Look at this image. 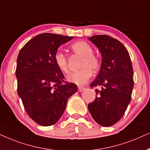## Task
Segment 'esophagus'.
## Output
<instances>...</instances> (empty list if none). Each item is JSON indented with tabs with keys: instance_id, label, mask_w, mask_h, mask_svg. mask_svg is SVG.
<instances>
[{
	"instance_id": "esophagus-1",
	"label": "esophagus",
	"mask_w": 150,
	"mask_h": 150,
	"mask_svg": "<svg viewBox=\"0 0 150 150\" xmlns=\"http://www.w3.org/2000/svg\"><path fill=\"white\" fill-rule=\"evenodd\" d=\"M84 89H85V88H83V87H78V91L79 92H82Z\"/></svg>"
}]
</instances>
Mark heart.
Masks as SVG:
<instances>
[{
	"instance_id": "obj_1",
	"label": "heart",
	"mask_w": 150,
	"mask_h": 150,
	"mask_svg": "<svg viewBox=\"0 0 150 150\" xmlns=\"http://www.w3.org/2000/svg\"><path fill=\"white\" fill-rule=\"evenodd\" d=\"M74 54L81 57L79 64L80 70L69 73L67 79L69 82L78 86L85 84L92 76V71H97L101 66L99 57L93 53L92 46L85 41H78L71 46ZM54 61L59 71L62 73L68 71V57L62 51H57L54 55Z\"/></svg>"
}]
</instances>
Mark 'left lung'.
Listing matches in <instances>:
<instances>
[{
	"mask_svg": "<svg viewBox=\"0 0 150 150\" xmlns=\"http://www.w3.org/2000/svg\"><path fill=\"white\" fill-rule=\"evenodd\" d=\"M100 51L99 73L90 86L97 89L88 108L94 120L103 127L111 126L121 119L131 101L134 87L133 68L125 47L118 40L106 35L89 38Z\"/></svg>",
	"mask_w": 150,
	"mask_h": 150,
	"instance_id": "left-lung-1",
	"label": "left lung"
}]
</instances>
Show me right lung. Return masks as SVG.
I'll use <instances>...</instances> for the list:
<instances>
[{
  "label": "right lung",
  "mask_w": 150,
  "mask_h": 150,
  "mask_svg": "<svg viewBox=\"0 0 150 150\" xmlns=\"http://www.w3.org/2000/svg\"><path fill=\"white\" fill-rule=\"evenodd\" d=\"M73 38L42 33L26 43L18 55V95L30 118L42 126L58 121L68 99L77 91L76 84L65 82L54 61L59 46Z\"/></svg>",
  "instance_id": "obj_1"
}]
</instances>
